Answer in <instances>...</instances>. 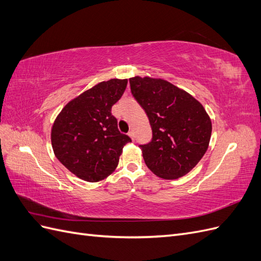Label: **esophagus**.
I'll return each mask as SVG.
<instances>
[{
  "label": "esophagus",
  "instance_id": "obj_1",
  "mask_svg": "<svg viewBox=\"0 0 261 261\" xmlns=\"http://www.w3.org/2000/svg\"><path fill=\"white\" fill-rule=\"evenodd\" d=\"M128 136L132 138V140H135V136H134V132H133V130H130V132L128 133Z\"/></svg>",
  "mask_w": 261,
  "mask_h": 261
}]
</instances>
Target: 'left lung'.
Instances as JSON below:
<instances>
[{"instance_id": "obj_1", "label": "left lung", "mask_w": 261, "mask_h": 261, "mask_svg": "<svg viewBox=\"0 0 261 261\" xmlns=\"http://www.w3.org/2000/svg\"><path fill=\"white\" fill-rule=\"evenodd\" d=\"M134 98L145 110L152 140L140 145L156 176L176 179L191 172L209 147L212 123L198 100L162 78H129Z\"/></svg>"}]
</instances>
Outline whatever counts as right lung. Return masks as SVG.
<instances>
[{
  "instance_id": "add662e5",
  "label": "right lung",
  "mask_w": 261,
  "mask_h": 261,
  "mask_svg": "<svg viewBox=\"0 0 261 261\" xmlns=\"http://www.w3.org/2000/svg\"><path fill=\"white\" fill-rule=\"evenodd\" d=\"M127 80L101 82L62 109L51 129L55 156L74 175L99 181L116 169L124 146L132 139L117 128L111 109L121 99Z\"/></svg>"
}]
</instances>
